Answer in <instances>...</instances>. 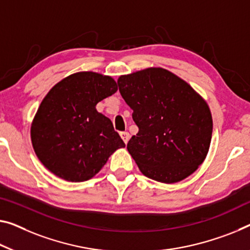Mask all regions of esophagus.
Segmentation results:
<instances>
[{"mask_svg": "<svg viewBox=\"0 0 250 250\" xmlns=\"http://www.w3.org/2000/svg\"><path fill=\"white\" fill-rule=\"evenodd\" d=\"M120 135H121V137H122V140L124 141V143L127 144V142H128V140H129V134H128V132H121Z\"/></svg>", "mask_w": 250, "mask_h": 250, "instance_id": "esophagus-1", "label": "esophagus"}]
</instances>
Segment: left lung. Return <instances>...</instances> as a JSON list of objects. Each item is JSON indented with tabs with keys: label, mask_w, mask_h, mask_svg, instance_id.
<instances>
[{
	"label": "left lung",
	"mask_w": 250,
	"mask_h": 250,
	"mask_svg": "<svg viewBox=\"0 0 250 250\" xmlns=\"http://www.w3.org/2000/svg\"><path fill=\"white\" fill-rule=\"evenodd\" d=\"M117 85L138 127L127 149L142 173L163 183L193 173L212 136V117L201 96L163 68L121 76Z\"/></svg>",
	"instance_id": "obj_1"
}]
</instances>
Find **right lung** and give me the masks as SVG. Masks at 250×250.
<instances>
[{
    "label": "right lung",
    "instance_id": "add662e5",
    "mask_svg": "<svg viewBox=\"0 0 250 250\" xmlns=\"http://www.w3.org/2000/svg\"><path fill=\"white\" fill-rule=\"evenodd\" d=\"M117 91L112 77L70 75L43 98L31 126L34 152L50 172L66 181H86L125 144L97 103Z\"/></svg>",
    "mask_w": 250,
    "mask_h": 250
}]
</instances>
